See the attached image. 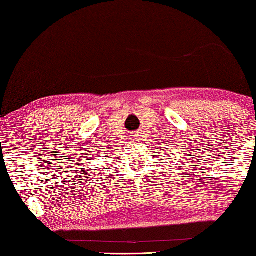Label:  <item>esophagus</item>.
I'll return each mask as SVG.
<instances>
[{
    "label": "esophagus",
    "mask_w": 256,
    "mask_h": 256,
    "mask_svg": "<svg viewBox=\"0 0 256 256\" xmlns=\"http://www.w3.org/2000/svg\"><path fill=\"white\" fill-rule=\"evenodd\" d=\"M130 136H133L132 139H135V136H136V135H135V133H134V135H130Z\"/></svg>",
    "instance_id": "1"
}]
</instances>
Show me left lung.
Masks as SVG:
<instances>
[{
	"instance_id": "1",
	"label": "left lung",
	"mask_w": 256,
	"mask_h": 256,
	"mask_svg": "<svg viewBox=\"0 0 256 256\" xmlns=\"http://www.w3.org/2000/svg\"><path fill=\"white\" fill-rule=\"evenodd\" d=\"M175 160H176V159H175Z\"/></svg>"
}]
</instances>
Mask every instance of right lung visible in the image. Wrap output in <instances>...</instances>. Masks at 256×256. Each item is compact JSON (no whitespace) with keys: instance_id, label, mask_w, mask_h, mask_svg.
<instances>
[{"instance_id":"1","label":"right lung","mask_w":256,"mask_h":256,"mask_svg":"<svg viewBox=\"0 0 256 256\" xmlns=\"http://www.w3.org/2000/svg\"><path fill=\"white\" fill-rule=\"evenodd\" d=\"M87 160H91V159H87Z\"/></svg>"}]
</instances>
